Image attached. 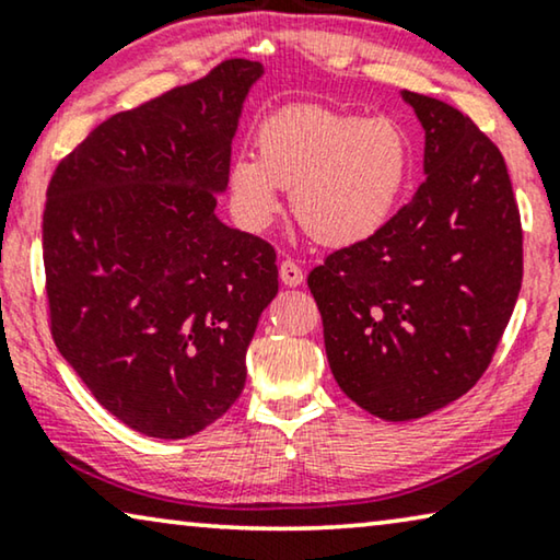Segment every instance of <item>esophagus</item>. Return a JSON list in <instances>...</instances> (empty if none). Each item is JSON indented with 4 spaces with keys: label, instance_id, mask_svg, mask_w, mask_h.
<instances>
[{
    "label": "esophagus",
    "instance_id": "obj_1",
    "mask_svg": "<svg viewBox=\"0 0 560 560\" xmlns=\"http://www.w3.org/2000/svg\"><path fill=\"white\" fill-rule=\"evenodd\" d=\"M279 277L283 283H287V287H299V283L304 281V271L299 269L296 261L287 258V261L279 264Z\"/></svg>",
    "mask_w": 560,
    "mask_h": 560
}]
</instances>
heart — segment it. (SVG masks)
<instances>
[{
	"instance_id": "b5f03b06",
	"label": "heart",
	"mask_w": 560,
	"mask_h": 560,
	"mask_svg": "<svg viewBox=\"0 0 560 560\" xmlns=\"http://www.w3.org/2000/svg\"><path fill=\"white\" fill-rule=\"evenodd\" d=\"M256 154L228 164L235 218L261 231L279 212V187L291 190L296 223L325 246H352L388 223L411 172L413 149L390 116H360L325 106H289L261 121Z\"/></svg>"
}]
</instances>
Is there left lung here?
Segmentation results:
<instances>
[{"mask_svg":"<svg viewBox=\"0 0 560 560\" xmlns=\"http://www.w3.org/2000/svg\"><path fill=\"white\" fill-rule=\"evenodd\" d=\"M427 131L413 200L312 269L345 396L385 421L462 398L490 365L523 283V228L500 149L444 101L404 91Z\"/></svg>","mask_w":560,"mask_h":560,"instance_id":"8db88e82","label":"left lung"}]
</instances>
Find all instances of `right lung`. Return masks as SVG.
Wrapping results in <instances>:
<instances>
[{
    "label": "right lung",
    "mask_w": 560,
    "mask_h": 560,
    "mask_svg": "<svg viewBox=\"0 0 560 560\" xmlns=\"http://www.w3.org/2000/svg\"><path fill=\"white\" fill-rule=\"evenodd\" d=\"M254 60L98 124L58 167L43 212L60 355L126 427L185 439L246 385V350L279 291L277 250L215 215Z\"/></svg>",
    "instance_id": "1"
}]
</instances>
